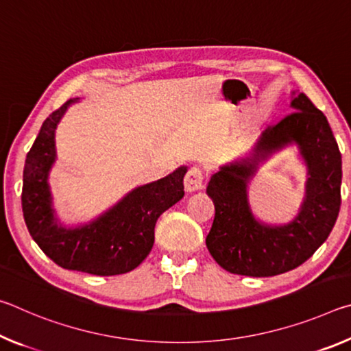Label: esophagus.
Segmentation results:
<instances>
[{"label": "esophagus", "mask_w": 351, "mask_h": 351, "mask_svg": "<svg viewBox=\"0 0 351 351\" xmlns=\"http://www.w3.org/2000/svg\"><path fill=\"white\" fill-rule=\"evenodd\" d=\"M204 184V173L203 170L198 167H192L189 171L186 178H184V187H186L187 192H197V190L203 189Z\"/></svg>", "instance_id": "esophagus-1"}]
</instances>
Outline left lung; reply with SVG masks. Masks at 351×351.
<instances>
[{"instance_id":"8db88e82","label":"left lung","mask_w":351,"mask_h":351,"mask_svg":"<svg viewBox=\"0 0 351 351\" xmlns=\"http://www.w3.org/2000/svg\"><path fill=\"white\" fill-rule=\"evenodd\" d=\"M293 112L261 133L251 156L219 167L207 195L215 218L206 246L223 269L239 276L271 277L300 266L328 239L341 207L342 159L328 121L304 93H291ZM291 143L307 164L306 198L287 225H265L253 217L247 184L258 165Z\"/></svg>"}]
</instances>
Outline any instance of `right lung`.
<instances>
[{
	"instance_id": "add662e5",
	"label": "right lung",
	"mask_w": 351,
	"mask_h": 351,
	"mask_svg": "<svg viewBox=\"0 0 351 351\" xmlns=\"http://www.w3.org/2000/svg\"><path fill=\"white\" fill-rule=\"evenodd\" d=\"M71 99L46 119L26 156L23 171V215L47 257L64 269L93 276L125 274L145 260L154 243V224L184 197L187 167L145 186L136 187L91 223L64 228L56 217L49 189V171L56 162V130Z\"/></svg>"
}]
</instances>
